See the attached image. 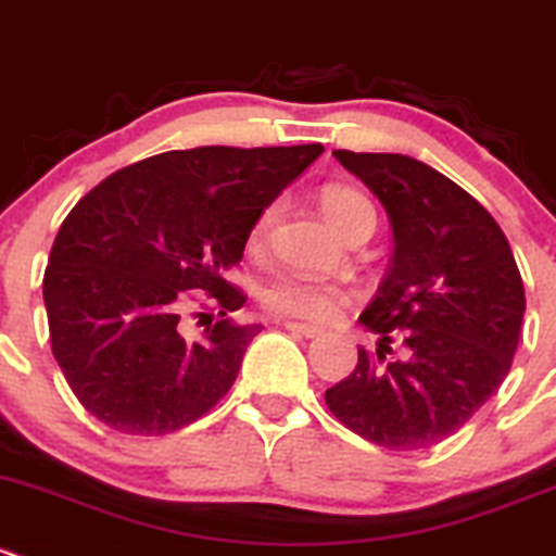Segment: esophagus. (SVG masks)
I'll return each mask as SVG.
<instances>
[{
    "mask_svg": "<svg viewBox=\"0 0 556 556\" xmlns=\"http://www.w3.org/2000/svg\"><path fill=\"white\" fill-rule=\"evenodd\" d=\"M283 327L289 329V332L302 334V338H316V334H321V329L313 327V324H302V321H283Z\"/></svg>",
    "mask_w": 556,
    "mask_h": 556,
    "instance_id": "34e87169",
    "label": "esophagus"
}]
</instances>
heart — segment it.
I'll use <instances>...</instances> for the list:
<instances>
[{"label": "heart", "instance_id": "1", "mask_svg": "<svg viewBox=\"0 0 556 556\" xmlns=\"http://www.w3.org/2000/svg\"><path fill=\"white\" fill-rule=\"evenodd\" d=\"M321 211L324 216L332 222V227L340 235L362 216H376L370 200L365 194L354 189H343V186H332L321 194ZM276 218V207H267L265 213L256 222L254 235L251 240L260 243L265 238L267 227ZM262 300L270 311L286 313V316L307 318V321H329V318L338 316V311L343 307L345 294L334 283L327 280H318L311 276H300V273H280L265 286L262 291Z\"/></svg>", "mask_w": 556, "mask_h": 556}]
</instances>
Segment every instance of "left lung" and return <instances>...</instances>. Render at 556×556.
Wrapping results in <instances>:
<instances>
[{
    "mask_svg": "<svg viewBox=\"0 0 556 556\" xmlns=\"http://www.w3.org/2000/svg\"><path fill=\"white\" fill-rule=\"evenodd\" d=\"M383 205L392 262L359 324L381 334L324 392L349 430L383 448L446 441L508 376L525 286L503 229L454 180L403 153L332 151ZM404 356L387 361L391 336Z\"/></svg>",
    "mask_w": 556,
    "mask_h": 556,
    "instance_id": "8db88e82",
    "label": "left lung"
}]
</instances>
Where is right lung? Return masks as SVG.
Listing matches in <instances>:
<instances>
[{"label": "right lung", "instance_id": "obj_1", "mask_svg": "<svg viewBox=\"0 0 556 556\" xmlns=\"http://www.w3.org/2000/svg\"><path fill=\"white\" fill-rule=\"evenodd\" d=\"M321 153L318 142L167 151L113 173L70 211L42 296L53 356L91 416L126 435H167L229 392L262 324L222 318L184 338L186 291H207L218 316L243 307L224 273Z\"/></svg>", "mask_w": 556, "mask_h": 556}]
</instances>
